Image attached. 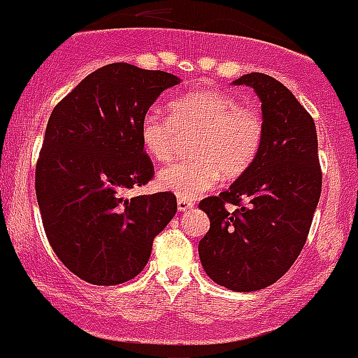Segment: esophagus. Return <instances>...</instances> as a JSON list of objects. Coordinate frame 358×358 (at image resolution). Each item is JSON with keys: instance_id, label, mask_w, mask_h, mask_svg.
Instances as JSON below:
<instances>
[{"instance_id": "1", "label": "esophagus", "mask_w": 358, "mask_h": 358, "mask_svg": "<svg viewBox=\"0 0 358 358\" xmlns=\"http://www.w3.org/2000/svg\"><path fill=\"white\" fill-rule=\"evenodd\" d=\"M193 207H194L193 200H187V198H179V200H178V208L180 212L189 210V208H193Z\"/></svg>"}]
</instances>
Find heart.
<instances>
[{"label": "heart", "instance_id": "heart-1", "mask_svg": "<svg viewBox=\"0 0 358 358\" xmlns=\"http://www.w3.org/2000/svg\"><path fill=\"white\" fill-rule=\"evenodd\" d=\"M171 118L150 111L141 122V141L158 162L174 160L182 137L196 136L189 162L164 169L157 182L179 198H196L217 184L221 176L236 179L245 174L261 153L264 141L263 116L256 108L238 104L233 95L203 88L174 99Z\"/></svg>", "mask_w": 358, "mask_h": 358}]
</instances>
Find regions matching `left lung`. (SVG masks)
<instances>
[{"label": "left lung", "instance_id": "8db88e82", "mask_svg": "<svg viewBox=\"0 0 358 358\" xmlns=\"http://www.w3.org/2000/svg\"><path fill=\"white\" fill-rule=\"evenodd\" d=\"M235 85L252 87L263 102V148L229 189L200 201L210 228L198 254L215 284L250 292L275 284L298 259L320 198L322 169L313 118L287 87L263 73L243 74Z\"/></svg>", "mask_w": 358, "mask_h": 358}]
</instances>
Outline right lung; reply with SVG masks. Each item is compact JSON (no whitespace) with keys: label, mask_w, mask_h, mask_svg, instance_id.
<instances>
[{"label":"right lung","mask_w":358,"mask_h":358,"mask_svg":"<svg viewBox=\"0 0 358 358\" xmlns=\"http://www.w3.org/2000/svg\"><path fill=\"white\" fill-rule=\"evenodd\" d=\"M179 83L127 62L88 74L52 111L36 162V198L52 249L81 280L116 285L137 277L153 240L178 212L171 191L127 196L155 176L141 122Z\"/></svg>","instance_id":"right-lung-1"}]
</instances>
